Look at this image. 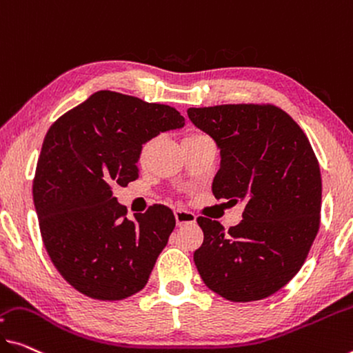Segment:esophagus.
<instances>
[{"instance_id": "34e87169", "label": "esophagus", "mask_w": 353, "mask_h": 353, "mask_svg": "<svg viewBox=\"0 0 353 353\" xmlns=\"http://www.w3.org/2000/svg\"><path fill=\"white\" fill-rule=\"evenodd\" d=\"M175 219H176V225H186V224H194L195 222V214L191 213V211L178 208L175 210Z\"/></svg>"}]
</instances>
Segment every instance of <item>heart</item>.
<instances>
[{
	"instance_id": "heart-1",
	"label": "heart",
	"mask_w": 353,
	"mask_h": 353,
	"mask_svg": "<svg viewBox=\"0 0 353 353\" xmlns=\"http://www.w3.org/2000/svg\"><path fill=\"white\" fill-rule=\"evenodd\" d=\"M197 135H203V134H189L188 137H197ZM150 146H151V142H148V143H146V145L143 146V150H142V156H145V154H146V151H148Z\"/></svg>"
}]
</instances>
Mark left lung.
<instances>
[{
	"label": "left lung",
	"instance_id": "8db88e82",
	"mask_svg": "<svg viewBox=\"0 0 353 353\" xmlns=\"http://www.w3.org/2000/svg\"><path fill=\"white\" fill-rule=\"evenodd\" d=\"M188 117L221 150L214 197L245 203L243 221L229 230L197 218L200 278L230 301L273 295L300 271L321 225L322 178L312 146L274 105L188 108Z\"/></svg>",
	"mask_w": 353,
	"mask_h": 353
}]
</instances>
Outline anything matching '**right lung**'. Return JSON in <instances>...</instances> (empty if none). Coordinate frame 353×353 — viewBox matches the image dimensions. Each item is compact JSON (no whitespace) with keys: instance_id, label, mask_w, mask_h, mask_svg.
<instances>
[{"instance_id":"obj_1","label":"right lung","mask_w":353,"mask_h":353,"mask_svg":"<svg viewBox=\"0 0 353 353\" xmlns=\"http://www.w3.org/2000/svg\"><path fill=\"white\" fill-rule=\"evenodd\" d=\"M183 126L170 105L97 91L48 129L32 200L48 256L80 294L117 301L148 283L175 216L156 203L128 219L112 188L137 180L142 145Z\"/></svg>"}]
</instances>
